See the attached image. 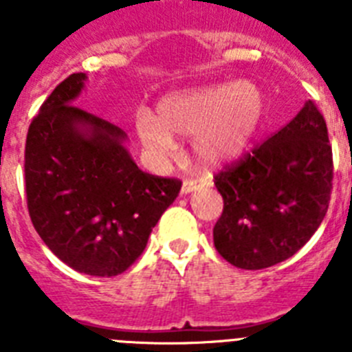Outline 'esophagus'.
Here are the masks:
<instances>
[{
    "mask_svg": "<svg viewBox=\"0 0 352 352\" xmlns=\"http://www.w3.org/2000/svg\"><path fill=\"white\" fill-rule=\"evenodd\" d=\"M203 179H185L182 185V194H190V192L199 190V188H203Z\"/></svg>",
    "mask_w": 352,
    "mask_h": 352,
    "instance_id": "esophagus-1",
    "label": "esophagus"
}]
</instances>
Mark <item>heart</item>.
Masks as SVG:
<instances>
[{"label":"heart","mask_w":352,"mask_h":352,"mask_svg":"<svg viewBox=\"0 0 352 352\" xmlns=\"http://www.w3.org/2000/svg\"><path fill=\"white\" fill-rule=\"evenodd\" d=\"M264 114V95L252 80L213 84L164 96L155 114L141 111L135 132L155 157L176 151L174 138H194V151L206 166H220L243 153Z\"/></svg>","instance_id":"heart-1"}]
</instances>
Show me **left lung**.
<instances>
[{
	"label": "left lung",
	"instance_id": "obj_1",
	"mask_svg": "<svg viewBox=\"0 0 352 352\" xmlns=\"http://www.w3.org/2000/svg\"><path fill=\"white\" fill-rule=\"evenodd\" d=\"M333 155L326 121L312 100L296 116L214 176L223 211L214 248L241 270H263L294 256L328 211Z\"/></svg>",
	"mask_w": 352,
	"mask_h": 352
}]
</instances>
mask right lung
Masks as SVG:
<instances>
[{
	"mask_svg": "<svg viewBox=\"0 0 352 352\" xmlns=\"http://www.w3.org/2000/svg\"><path fill=\"white\" fill-rule=\"evenodd\" d=\"M86 74L47 96L26 138L28 211L43 243L79 273L116 276L146 248L182 182L142 173L126 133L76 107Z\"/></svg>",
	"mask_w": 352,
	"mask_h": 352,
	"instance_id": "right-lung-1",
	"label": "right lung"
}]
</instances>
